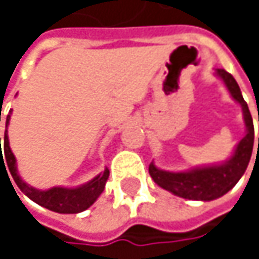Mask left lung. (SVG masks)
Returning a JSON list of instances; mask_svg holds the SVG:
<instances>
[{"instance_id": "obj_1", "label": "left lung", "mask_w": 259, "mask_h": 259, "mask_svg": "<svg viewBox=\"0 0 259 259\" xmlns=\"http://www.w3.org/2000/svg\"><path fill=\"white\" fill-rule=\"evenodd\" d=\"M216 73L224 79L231 96L241 105L247 132H246V136L238 142L233 157L227 163L219 165V166L199 168V169H193L189 172H166V171L157 169L153 163H150L148 172L154 183L159 184L160 187L172 192L174 195H179L186 199L211 201V199H216V198L225 195L237 184V181L241 179V176L244 174V171L249 165L250 156H252L253 121H252V115L249 112L247 103L244 102V99L241 96L238 83L228 72H225L224 69H218Z\"/></svg>"}]
</instances>
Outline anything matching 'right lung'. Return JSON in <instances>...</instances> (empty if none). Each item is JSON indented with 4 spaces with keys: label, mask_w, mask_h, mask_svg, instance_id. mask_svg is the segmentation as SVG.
Listing matches in <instances>:
<instances>
[{
    "label": "right lung",
    "mask_w": 259,
    "mask_h": 259,
    "mask_svg": "<svg viewBox=\"0 0 259 259\" xmlns=\"http://www.w3.org/2000/svg\"><path fill=\"white\" fill-rule=\"evenodd\" d=\"M9 121H10V115H7L6 127L9 126ZM4 157H6V159H4L3 156L0 157V166L3 163H7L9 168L6 169V172L10 171L13 180L18 184V187L25 193L29 199H32L38 205H41L45 208H49L52 211H57V213H80V211L87 210L99 198V195L103 192L106 180L109 177V171L105 169L103 174L97 176L90 183H87V184H83L80 187H76V189L52 187L49 190H37L34 187H29L26 183L22 181V179L16 172V159H15V156H13V153H12V150L9 147L7 130H6V135H4ZM4 168H6V165H4Z\"/></svg>",
    "instance_id": "1"
}]
</instances>
